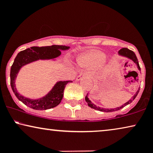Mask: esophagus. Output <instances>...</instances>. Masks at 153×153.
Masks as SVG:
<instances>
[{"label": "esophagus", "instance_id": "1", "mask_svg": "<svg viewBox=\"0 0 153 153\" xmlns=\"http://www.w3.org/2000/svg\"><path fill=\"white\" fill-rule=\"evenodd\" d=\"M85 76H86V77H90V78H91V75L90 74H88V73L81 72V73H80V74H79L78 75V76H77L76 79V81H80L81 79L83 78V77H85Z\"/></svg>", "mask_w": 153, "mask_h": 153}]
</instances>
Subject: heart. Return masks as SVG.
I'll use <instances>...</instances> for the list:
<instances>
[{
  "label": "heart",
  "instance_id": "obj_1",
  "mask_svg": "<svg viewBox=\"0 0 153 153\" xmlns=\"http://www.w3.org/2000/svg\"><path fill=\"white\" fill-rule=\"evenodd\" d=\"M105 55L99 51H92L85 53L79 58L78 62L81 66L94 67L104 61Z\"/></svg>",
  "mask_w": 153,
  "mask_h": 153
}]
</instances>
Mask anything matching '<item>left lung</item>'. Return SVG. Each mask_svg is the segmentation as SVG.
I'll return each mask as SVG.
<instances>
[{"label":"left lung","instance_id":"left-lung-1","mask_svg":"<svg viewBox=\"0 0 153 153\" xmlns=\"http://www.w3.org/2000/svg\"><path fill=\"white\" fill-rule=\"evenodd\" d=\"M118 54L120 56H124V57H126L127 58H129V59H130V60H132V61L134 62V63L137 64V68H138V69H139V70H141V68H140V66H139V61H138V59H137V56H136L135 53H134L132 51H131V50L127 49V48H123V49H121L120 51H118ZM139 89L140 88H139V90H138V91H137V93H136L135 95H134L133 97H131V99L129 100L128 102H127L126 103H125L124 104H123V105H122L121 106H119V107H116V108H101V107H99V106H97L96 105H95V104H94L92 103L91 100H89L88 97V94H87V95L85 96V102H86L87 103H88V105L90 107L94 108V109L98 110V111H100L113 112V111H116L120 110L122 108L124 107V106L127 105V104H130L131 102H132L133 100H134L135 98H136V97H137V96L138 93H139Z\"/></svg>","mask_w":153,"mask_h":153}]
</instances>
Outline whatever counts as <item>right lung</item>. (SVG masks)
Here are the masks:
<instances>
[{
  "label": "right lung",
  "instance_id": "right-lung-1",
  "mask_svg": "<svg viewBox=\"0 0 153 153\" xmlns=\"http://www.w3.org/2000/svg\"><path fill=\"white\" fill-rule=\"evenodd\" d=\"M70 47L62 45H52L48 47H32L20 51L16 56L10 70V85L14 95L25 105L35 110H46L55 107L60 103L63 97L64 89L71 81H58L49 93L43 97L32 100L20 95L16 91L15 80L20 69L23 66L38 60L53 59L61 54V50L65 51ZM72 82V81H71Z\"/></svg>",
  "mask_w": 153,
  "mask_h": 153
}]
</instances>
